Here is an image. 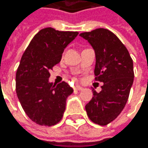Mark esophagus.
I'll list each match as a JSON object with an SVG mask.
<instances>
[{
	"label": "esophagus",
	"mask_w": 148,
	"mask_h": 148,
	"mask_svg": "<svg viewBox=\"0 0 148 148\" xmlns=\"http://www.w3.org/2000/svg\"><path fill=\"white\" fill-rule=\"evenodd\" d=\"M75 90H83V88H82V87H81V86H79V85H76V86L75 87Z\"/></svg>",
	"instance_id": "obj_1"
}]
</instances>
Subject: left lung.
<instances>
[{
    "instance_id": "obj_1",
    "label": "left lung",
    "mask_w": 148,
    "mask_h": 148,
    "mask_svg": "<svg viewBox=\"0 0 148 148\" xmlns=\"http://www.w3.org/2000/svg\"><path fill=\"white\" fill-rule=\"evenodd\" d=\"M80 36L93 48L96 80L103 82L102 90L93 91L85 109L94 123L106 125L121 114L127 103L134 79L133 61L126 47L109 30L98 28Z\"/></svg>"
}]
</instances>
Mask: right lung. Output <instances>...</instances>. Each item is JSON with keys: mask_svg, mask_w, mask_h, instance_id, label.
<instances>
[{"mask_svg": "<svg viewBox=\"0 0 148 148\" xmlns=\"http://www.w3.org/2000/svg\"><path fill=\"white\" fill-rule=\"evenodd\" d=\"M78 32L47 27L32 39L16 73V91L24 111L39 125L52 126L63 117L66 99L73 90L63 82H49V70L58 64L66 47Z\"/></svg>", "mask_w": 148, "mask_h": 148, "instance_id": "add662e5", "label": "right lung"}]
</instances>
